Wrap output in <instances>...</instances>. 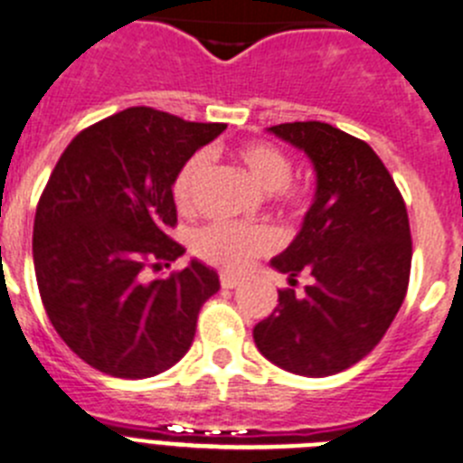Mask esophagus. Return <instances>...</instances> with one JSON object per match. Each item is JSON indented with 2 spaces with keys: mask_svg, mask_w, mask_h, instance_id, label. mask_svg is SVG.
I'll use <instances>...</instances> for the list:
<instances>
[{
  "mask_svg": "<svg viewBox=\"0 0 463 463\" xmlns=\"http://www.w3.org/2000/svg\"><path fill=\"white\" fill-rule=\"evenodd\" d=\"M219 279H222L223 288H237V286H240V277H235V274H226V272H223Z\"/></svg>",
  "mask_w": 463,
  "mask_h": 463,
  "instance_id": "esophagus-1",
  "label": "esophagus"
}]
</instances>
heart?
<instances>
[{
    "label": "heart",
    "instance_id": "b5f03b06",
    "mask_svg": "<svg viewBox=\"0 0 463 463\" xmlns=\"http://www.w3.org/2000/svg\"><path fill=\"white\" fill-rule=\"evenodd\" d=\"M237 164L247 170L258 189L269 194L272 205L286 214H304L311 205V189L293 177L290 154L269 140H247L232 149ZM207 173V156L194 154L173 177V201L182 212L194 207L195 191ZM279 237L269 226H235V223H207L198 228L191 249L201 260L216 268L237 272L253 258L277 249Z\"/></svg>",
    "mask_w": 463,
    "mask_h": 463
}]
</instances>
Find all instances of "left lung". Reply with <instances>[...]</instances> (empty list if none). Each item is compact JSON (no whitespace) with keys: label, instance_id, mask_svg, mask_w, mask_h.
Wrapping results in <instances>:
<instances>
[{"label":"left lung","instance_id":"8db88e82","mask_svg":"<svg viewBox=\"0 0 463 463\" xmlns=\"http://www.w3.org/2000/svg\"><path fill=\"white\" fill-rule=\"evenodd\" d=\"M314 161L316 201L272 268L288 274L277 309L253 327L258 351L286 372L332 376L385 336L408 290L413 240L402 191L364 140L325 122L269 127ZM309 276L304 294L297 277Z\"/></svg>","mask_w":463,"mask_h":463}]
</instances>
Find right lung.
<instances>
[{
    "label": "right lung",
    "mask_w": 463,
    "mask_h": 463,
    "mask_svg": "<svg viewBox=\"0 0 463 463\" xmlns=\"http://www.w3.org/2000/svg\"><path fill=\"white\" fill-rule=\"evenodd\" d=\"M226 124L136 106L82 128L57 161L34 216L36 283L50 323L82 362L149 378L186 355L198 311L219 290L203 262L147 281L184 253L173 177Z\"/></svg>",
    "instance_id": "right-lung-1"
}]
</instances>
